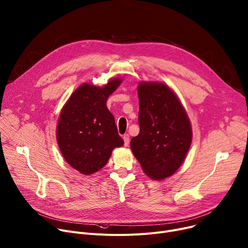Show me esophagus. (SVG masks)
<instances>
[{
    "mask_svg": "<svg viewBox=\"0 0 248 248\" xmlns=\"http://www.w3.org/2000/svg\"><path fill=\"white\" fill-rule=\"evenodd\" d=\"M123 140H124V145H125V146H128V145H129V135L128 134H124L123 135Z\"/></svg>",
    "mask_w": 248,
    "mask_h": 248,
    "instance_id": "esophagus-1",
    "label": "esophagus"
}]
</instances>
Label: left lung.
<instances>
[{"label":"left lung","mask_w":248,"mask_h":248,"mask_svg":"<svg viewBox=\"0 0 248 248\" xmlns=\"http://www.w3.org/2000/svg\"><path fill=\"white\" fill-rule=\"evenodd\" d=\"M138 98L140 131L131 139V149L149 177L167 178L180 167L190 147V122L176 95L164 84L141 83Z\"/></svg>","instance_id":"1"}]
</instances>
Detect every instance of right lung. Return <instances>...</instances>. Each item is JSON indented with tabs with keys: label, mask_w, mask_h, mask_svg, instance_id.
<instances>
[{
	"label": "right lung",
	"mask_w": 248,
	"mask_h": 248,
	"mask_svg": "<svg viewBox=\"0 0 248 248\" xmlns=\"http://www.w3.org/2000/svg\"><path fill=\"white\" fill-rule=\"evenodd\" d=\"M104 87L83 84L64 106L57 127L59 148L69 165L89 175L104 167L115 147L124 144L106 102L119 84Z\"/></svg>",
	"instance_id": "add662e5"
}]
</instances>
